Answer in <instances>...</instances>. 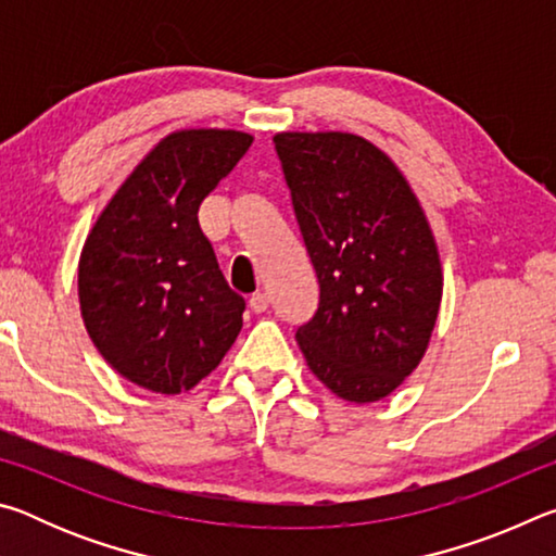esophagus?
Returning a JSON list of instances; mask_svg holds the SVG:
<instances>
[{"label": "esophagus", "mask_w": 556, "mask_h": 556, "mask_svg": "<svg viewBox=\"0 0 556 556\" xmlns=\"http://www.w3.org/2000/svg\"><path fill=\"white\" fill-rule=\"evenodd\" d=\"M250 308L255 314H265L269 308V296L265 294V291H257V294L250 296Z\"/></svg>", "instance_id": "esophagus-1"}]
</instances>
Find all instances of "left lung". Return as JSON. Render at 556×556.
<instances>
[{
	"label": "left lung",
	"instance_id": "left-lung-1",
	"mask_svg": "<svg viewBox=\"0 0 556 556\" xmlns=\"http://www.w3.org/2000/svg\"><path fill=\"white\" fill-rule=\"evenodd\" d=\"M275 147L318 279L296 331L308 370L345 402L390 397L425 357L444 294L427 213L370 139L279 131Z\"/></svg>",
	"mask_w": 556,
	"mask_h": 556
}]
</instances>
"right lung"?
I'll return each instance as SVG.
<instances>
[{"instance_id": "obj_1", "label": "right lung", "mask_w": 556, "mask_h": 556, "mask_svg": "<svg viewBox=\"0 0 556 556\" xmlns=\"http://www.w3.org/2000/svg\"><path fill=\"white\" fill-rule=\"evenodd\" d=\"M255 137L176 129L149 149L92 223L78 260L80 316L112 370L156 394L193 390L242 328L199 205Z\"/></svg>"}]
</instances>
